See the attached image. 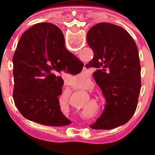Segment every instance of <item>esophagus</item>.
Segmentation results:
<instances>
[{
    "label": "esophagus",
    "mask_w": 155,
    "mask_h": 155,
    "mask_svg": "<svg viewBox=\"0 0 155 155\" xmlns=\"http://www.w3.org/2000/svg\"><path fill=\"white\" fill-rule=\"evenodd\" d=\"M84 69H86V68H85V67H84Z\"/></svg>",
    "instance_id": "obj_1"
}]
</instances>
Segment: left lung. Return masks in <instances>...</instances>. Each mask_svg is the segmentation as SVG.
<instances>
[{
	"label": "left lung",
	"instance_id": "8db88e82",
	"mask_svg": "<svg viewBox=\"0 0 155 155\" xmlns=\"http://www.w3.org/2000/svg\"><path fill=\"white\" fill-rule=\"evenodd\" d=\"M87 42L94 57L85 67L94 70L93 77L107 103L91 127L114 129L130 120L137 106L141 87L137 46L128 31L107 22L91 27Z\"/></svg>",
	"mask_w": 155,
	"mask_h": 155
}]
</instances>
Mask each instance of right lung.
Instances as JSON below:
<instances>
[{"mask_svg":"<svg viewBox=\"0 0 155 155\" xmlns=\"http://www.w3.org/2000/svg\"><path fill=\"white\" fill-rule=\"evenodd\" d=\"M62 31L48 22L34 25L20 38L13 57V98L24 117L38 124L61 127L71 123L62 113V71L80 73L83 63L64 48Z\"/></svg>","mask_w":155,"mask_h":155,"instance_id":"right-lung-1","label":"right lung"}]
</instances>
